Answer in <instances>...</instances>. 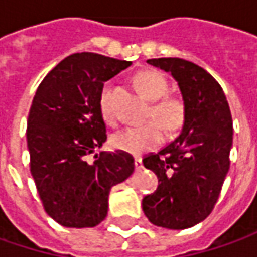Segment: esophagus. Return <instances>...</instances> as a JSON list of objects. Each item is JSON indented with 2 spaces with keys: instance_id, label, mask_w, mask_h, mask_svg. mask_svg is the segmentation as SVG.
Masks as SVG:
<instances>
[{
  "instance_id": "esophagus-1",
  "label": "esophagus",
  "mask_w": 257,
  "mask_h": 257,
  "mask_svg": "<svg viewBox=\"0 0 257 257\" xmlns=\"http://www.w3.org/2000/svg\"><path fill=\"white\" fill-rule=\"evenodd\" d=\"M134 166H136V169H137V170L143 167V162H142V159H140V157H134Z\"/></svg>"
}]
</instances>
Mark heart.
<instances>
[{
	"mask_svg": "<svg viewBox=\"0 0 257 257\" xmlns=\"http://www.w3.org/2000/svg\"><path fill=\"white\" fill-rule=\"evenodd\" d=\"M136 84L146 98L154 101L150 110V117L159 118L162 123L153 120L143 125L124 128L111 136V146L115 150L124 153L140 156L153 150L163 142V125L169 132H174L182 125L184 121V104L176 97H164L169 90V83L159 71L146 70L139 73L136 75ZM98 107L105 123H115L110 83L104 85L101 90Z\"/></svg>",
	"mask_w": 257,
	"mask_h": 257,
	"instance_id": "b5f03b06",
	"label": "heart"
}]
</instances>
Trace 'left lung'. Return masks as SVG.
<instances>
[{
    "instance_id": "8db88e82",
    "label": "left lung",
    "mask_w": 257,
    "mask_h": 257,
    "mask_svg": "<svg viewBox=\"0 0 257 257\" xmlns=\"http://www.w3.org/2000/svg\"><path fill=\"white\" fill-rule=\"evenodd\" d=\"M170 73L184 103L179 137L159 153L144 156L159 186L143 199L150 222L173 230L192 227L212 213L230 166L233 121L220 84L204 68L183 58H152Z\"/></svg>"
}]
</instances>
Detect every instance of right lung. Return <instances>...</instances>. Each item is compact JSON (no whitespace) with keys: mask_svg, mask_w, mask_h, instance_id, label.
Wrapping results in <instances>:
<instances>
[{"mask_svg":"<svg viewBox=\"0 0 257 257\" xmlns=\"http://www.w3.org/2000/svg\"><path fill=\"white\" fill-rule=\"evenodd\" d=\"M132 65L95 53L68 55L38 85L27 121L30 170L47 214L64 227H94L110 189L134 172L124 152L94 156L107 140L98 100L104 83Z\"/></svg>","mask_w":257,"mask_h":257,"instance_id":"right-lung-1","label":"right lung"}]
</instances>
